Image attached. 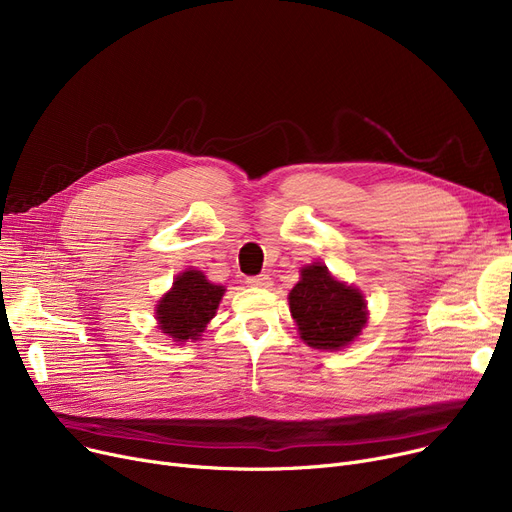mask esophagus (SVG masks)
Segmentation results:
<instances>
[{
  "label": "esophagus",
  "mask_w": 512,
  "mask_h": 512,
  "mask_svg": "<svg viewBox=\"0 0 512 512\" xmlns=\"http://www.w3.org/2000/svg\"><path fill=\"white\" fill-rule=\"evenodd\" d=\"M247 284H249V286H255V288H270V286H272V278L267 276V274L249 276V278H247Z\"/></svg>",
  "instance_id": "1"
}]
</instances>
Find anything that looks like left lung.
Segmentation results:
<instances>
[{
  "instance_id": "left-lung-1",
  "label": "left lung",
  "mask_w": 512,
  "mask_h": 512,
  "mask_svg": "<svg viewBox=\"0 0 512 512\" xmlns=\"http://www.w3.org/2000/svg\"><path fill=\"white\" fill-rule=\"evenodd\" d=\"M288 305L301 338L319 351H340L367 324V303L359 288L336 280L321 263L303 267Z\"/></svg>"
}]
</instances>
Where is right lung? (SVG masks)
<instances>
[{"mask_svg": "<svg viewBox=\"0 0 512 512\" xmlns=\"http://www.w3.org/2000/svg\"><path fill=\"white\" fill-rule=\"evenodd\" d=\"M226 288L213 284L199 270L182 272L170 292L159 299L155 307L157 328L174 342L199 340L209 319L218 311Z\"/></svg>", "mask_w": 512, "mask_h": 512, "instance_id": "right-lung-1", "label": "right lung"}]
</instances>
